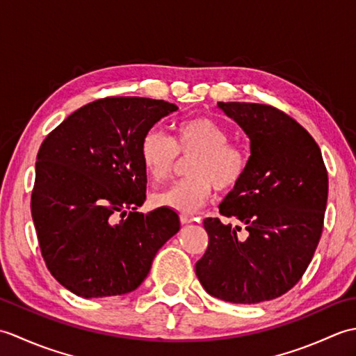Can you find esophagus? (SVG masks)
Wrapping results in <instances>:
<instances>
[{
    "instance_id": "1",
    "label": "esophagus",
    "mask_w": 356,
    "mask_h": 356,
    "mask_svg": "<svg viewBox=\"0 0 356 356\" xmlns=\"http://www.w3.org/2000/svg\"><path fill=\"white\" fill-rule=\"evenodd\" d=\"M180 222H182V225H190V223L194 222V217L182 214V216H180Z\"/></svg>"
}]
</instances>
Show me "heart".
I'll use <instances>...</instances> for the list:
<instances>
[{"instance_id":"obj_1","label":"heart","mask_w":356,"mask_h":356,"mask_svg":"<svg viewBox=\"0 0 356 356\" xmlns=\"http://www.w3.org/2000/svg\"><path fill=\"white\" fill-rule=\"evenodd\" d=\"M143 170L154 182H162L176 168L179 154L191 156L188 174L191 177L157 193L159 207L193 214L205 203L213 190L225 193L236 188L248 170V157L229 143V133L208 116L186 119L176 128V140L159 128L142 138L139 147Z\"/></svg>"}]
</instances>
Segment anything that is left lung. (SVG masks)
<instances>
[{"mask_svg":"<svg viewBox=\"0 0 356 356\" xmlns=\"http://www.w3.org/2000/svg\"><path fill=\"white\" fill-rule=\"evenodd\" d=\"M251 140L241 182L220 203V214L241 228L205 218L208 248L195 263L205 291L236 305L282 297L300 282L323 232L329 179L321 149L297 120L270 105L218 102Z\"/></svg>","mask_w":356,"mask_h":356,"instance_id":"8db88e82","label":"left lung"}]
</instances>
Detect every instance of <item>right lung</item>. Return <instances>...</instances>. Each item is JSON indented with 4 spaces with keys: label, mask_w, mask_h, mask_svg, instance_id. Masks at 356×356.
I'll return each instance as SVG.
<instances>
[{
    "label": "right lung",
    "mask_w": 356,
    "mask_h": 356,
    "mask_svg": "<svg viewBox=\"0 0 356 356\" xmlns=\"http://www.w3.org/2000/svg\"><path fill=\"white\" fill-rule=\"evenodd\" d=\"M176 110L148 97H104L41 143L30 203L36 236L50 274L78 297L138 289L180 229L172 209L136 211L147 197L142 138Z\"/></svg>",
    "instance_id": "obj_1"
}]
</instances>
